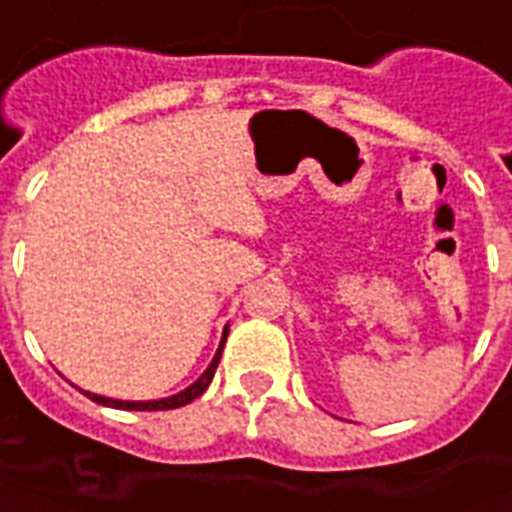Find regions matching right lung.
<instances>
[{"label": "right lung", "instance_id": "right-lung-1", "mask_svg": "<svg viewBox=\"0 0 512 512\" xmlns=\"http://www.w3.org/2000/svg\"><path fill=\"white\" fill-rule=\"evenodd\" d=\"M225 340H227V329L225 335H222V342H219V350L217 356H214V361L209 363V369L198 377V382H193L188 387V390L177 392V395H172V398H164V400H146V403H130V400H112V398H101V395H91V392H86L88 398L94 400V403L99 405H109V408H120V411H172V408H180V405H188L193 403L196 398H201L204 395V390L211 384V379H214V371H217L219 366V358H222V348H225Z\"/></svg>", "mask_w": 512, "mask_h": 512}]
</instances>
